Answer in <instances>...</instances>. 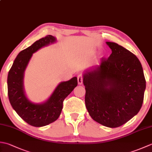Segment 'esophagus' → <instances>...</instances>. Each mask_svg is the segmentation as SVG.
<instances>
[{"label": "esophagus", "instance_id": "esophagus-1", "mask_svg": "<svg viewBox=\"0 0 152 152\" xmlns=\"http://www.w3.org/2000/svg\"><path fill=\"white\" fill-rule=\"evenodd\" d=\"M77 78H78V83L79 85H81L83 83V76L82 75H78V77H77Z\"/></svg>", "mask_w": 152, "mask_h": 152}]
</instances>
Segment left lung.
<instances>
[{"mask_svg":"<svg viewBox=\"0 0 152 152\" xmlns=\"http://www.w3.org/2000/svg\"><path fill=\"white\" fill-rule=\"evenodd\" d=\"M112 50L100 65L83 74L85 102L93 120L115 128L138 114L142 106L146 80L137 56L119 44L106 42Z\"/></svg>","mask_w":152,"mask_h":152,"instance_id":"1","label":"left lung"}]
</instances>
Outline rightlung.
I'll return each instance as SVG.
<instances>
[{"label": "right lung", "instance_id": "obj_1", "mask_svg": "<svg viewBox=\"0 0 152 152\" xmlns=\"http://www.w3.org/2000/svg\"><path fill=\"white\" fill-rule=\"evenodd\" d=\"M56 40L54 37L47 35L22 50L15 58L8 72L7 83L10 102L17 114L28 124L34 127H43L57 120L62 111L64 99L78 85L76 77L60 83L50 97L42 104L31 102L25 96L23 90L24 72L33 53Z\"/></svg>", "mask_w": 152, "mask_h": 152}]
</instances>
